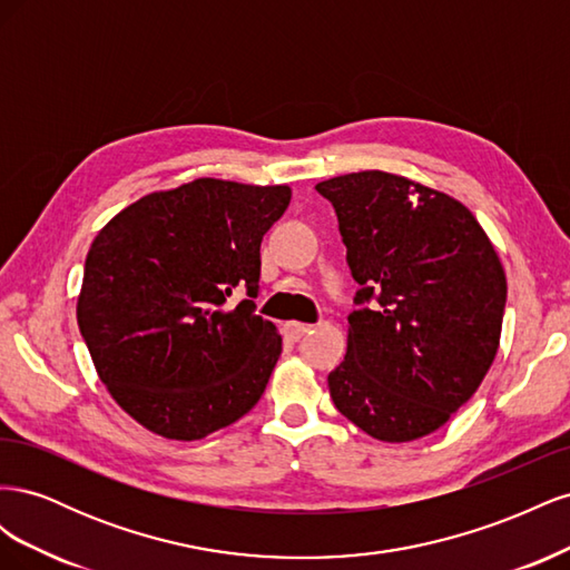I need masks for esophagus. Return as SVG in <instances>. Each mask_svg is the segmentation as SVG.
Wrapping results in <instances>:
<instances>
[{
  "label": "esophagus",
  "instance_id": "1",
  "mask_svg": "<svg viewBox=\"0 0 570 570\" xmlns=\"http://www.w3.org/2000/svg\"><path fill=\"white\" fill-rule=\"evenodd\" d=\"M285 333H287L289 340H302L306 333H312V325L289 321V323H285Z\"/></svg>",
  "mask_w": 570,
  "mask_h": 570
}]
</instances>
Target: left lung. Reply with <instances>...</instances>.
<instances>
[{"label": "left lung", "instance_id": "8db88e82", "mask_svg": "<svg viewBox=\"0 0 570 570\" xmlns=\"http://www.w3.org/2000/svg\"><path fill=\"white\" fill-rule=\"evenodd\" d=\"M316 189L333 204L361 285L347 354L327 375L333 402L375 440L435 433L471 400L497 356L507 306L502 262L475 216L433 187L361 170Z\"/></svg>", "mask_w": 570, "mask_h": 570}]
</instances>
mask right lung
<instances>
[{
  "label": "right lung",
  "instance_id": "1",
  "mask_svg": "<svg viewBox=\"0 0 570 570\" xmlns=\"http://www.w3.org/2000/svg\"><path fill=\"white\" fill-rule=\"evenodd\" d=\"M287 185L197 178L116 214L85 258L78 327L116 404L166 440H202L262 400L283 337L230 308L258 292L262 239Z\"/></svg>",
  "mask_w": 570,
  "mask_h": 570
}]
</instances>
